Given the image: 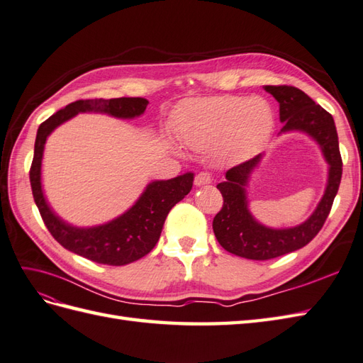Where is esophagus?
I'll return each instance as SVG.
<instances>
[{"mask_svg": "<svg viewBox=\"0 0 363 363\" xmlns=\"http://www.w3.org/2000/svg\"><path fill=\"white\" fill-rule=\"evenodd\" d=\"M210 182H211V174L208 172H201L194 176V184H196L198 187H202V185H207Z\"/></svg>", "mask_w": 363, "mask_h": 363, "instance_id": "esophagus-1", "label": "esophagus"}]
</instances>
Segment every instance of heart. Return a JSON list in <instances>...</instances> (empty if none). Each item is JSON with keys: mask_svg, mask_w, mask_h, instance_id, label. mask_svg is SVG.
Instances as JSON below:
<instances>
[{"mask_svg": "<svg viewBox=\"0 0 363 363\" xmlns=\"http://www.w3.org/2000/svg\"><path fill=\"white\" fill-rule=\"evenodd\" d=\"M273 111L262 98L224 95L182 102L176 127L182 141L196 150L220 147L235 156H248L273 130Z\"/></svg>", "mask_w": 363, "mask_h": 363, "instance_id": "obj_1", "label": "heart"}]
</instances>
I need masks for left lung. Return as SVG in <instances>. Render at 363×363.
<instances>
[{"instance_id":"8db88e82","label":"left lung","mask_w":363,"mask_h":363,"mask_svg":"<svg viewBox=\"0 0 363 363\" xmlns=\"http://www.w3.org/2000/svg\"><path fill=\"white\" fill-rule=\"evenodd\" d=\"M265 90L272 93L279 102V116L284 123L281 132L301 130L314 138L330 164V173L327 190L315 211L303 224L285 230L261 225L247 208L244 187L250 173L261 161V155L231 167L225 173L227 181L218 184L224 203L213 219V231L222 248L253 261H268L284 256L313 240L330 215L342 179V156L333 116L301 89L293 86H265Z\"/></svg>"}]
</instances>
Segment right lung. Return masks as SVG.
Instances as JSON below:
<instances>
[{
	"instance_id": "add662e5",
	"label": "right lung",
	"mask_w": 363,
	"mask_h": 363,
	"mask_svg": "<svg viewBox=\"0 0 363 363\" xmlns=\"http://www.w3.org/2000/svg\"><path fill=\"white\" fill-rule=\"evenodd\" d=\"M148 101L144 98L79 99L58 110L38 127L30 165V185L36 207L50 235L69 252L96 264L125 265L148 255L160 240L164 220L169 211L189 194L193 173H185L169 181H155L148 185L135 206L108 224L93 228H75L62 222L48 206L41 190V160L45 139L55 127L79 111H101L116 118H135L144 113Z\"/></svg>"
}]
</instances>
